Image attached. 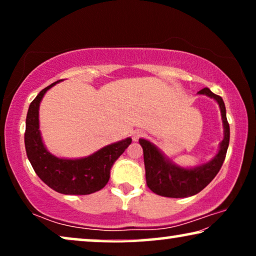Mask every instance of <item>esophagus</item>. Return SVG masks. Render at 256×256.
<instances>
[{
  "mask_svg": "<svg viewBox=\"0 0 256 256\" xmlns=\"http://www.w3.org/2000/svg\"><path fill=\"white\" fill-rule=\"evenodd\" d=\"M143 136H144V132L141 130V129H136V130L132 132V140H134V141H138V138H143Z\"/></svg>",
  "mask_w": 256,
  "mask_h": 256,
  "instance_id": "obj_1",
  "label": "esophagus"
}]
</instances>
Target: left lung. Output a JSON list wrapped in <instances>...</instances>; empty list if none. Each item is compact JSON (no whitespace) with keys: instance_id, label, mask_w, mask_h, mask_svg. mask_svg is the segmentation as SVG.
<instances>
[{"instance_id":"left-lung-1","label":"left lung","mask_w":256,"mask_h":256,"mask_svg":"<svg viewBox=\"0 0 256 256\" xmlns=\"http://www.w3.org/2000/svg\"><path fill=\"white\" fill-rule=\"evenodd\" d=\"M198 93L211 96L219 104L225 129V136L220 143L219 152L211 162L204 166L194 169H183L169 162L149 141L141 138L138 142L143 148L146 185L154 194L170 198H184L197 194L211 183L225 160L230 144V124L226 118L225 104L222 96L212 93L208 87Z\"/></svg>"}]
</instances>
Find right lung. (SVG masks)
<instances>
[{
  "mask_svg": "<svg viewBox=\"0 0 256 256\" xmlns=\"http://www.w3.org/2000/svg\"><path fill=\"white\" fill-rule=\"evenodd\" d=\"M58 82L42 90L29 106L24 132L28 158L37 176L54 191L64 194H90L108 183L112 166L128 148L132 138L104 146L85 158L64 160L51 155L40 138L38 108L45 92Z\"/></svg>",
  "mask_w": 256,
  "mask_h": 256,
  "instance_id": "1",
  "label": "right lung"
}]
</instances>
